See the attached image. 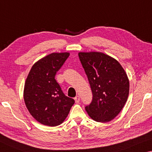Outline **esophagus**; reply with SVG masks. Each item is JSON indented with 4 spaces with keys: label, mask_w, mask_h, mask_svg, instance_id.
Returning a JSON list of instances; mask_svg holds the SVG:
<instances>
[{
    "label": "esophagus",
    "mask_w": 152,
    "mask_h": 152,
    "mask_svg": "<svg viewBox=\"0 0 152 152\" xmlns=\"http://www.w3.org/2000/svg\"><path fill=\"white\" fill-rule=\"evenodd\" d=\"M75 101L76 103H78V102H79V100H80V96H79V95L76 96L75 97Z\"/></svg>",
    "instance_id": "34e87169"
}]
</instances>
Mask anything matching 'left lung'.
<instances>
[{
	"instance_id": "left-lung-1",
	"label": "left lung",
	"mask_w": 152,
	"mask_h": 152,
	"mask_svg": "<svg viewBox=\"0 0 152 152\" xmlns=\"http://www.w3.org/2000/svg\"><path fill=\"white\" fill-rule=\"evenodd\" d=\"M78 55L93 95L86 110L96 122H110L128 99L130 85L126 73L118 61L104 53L79 52Z\"/></svg>"
}]
</instances>
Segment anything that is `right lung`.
I'll return each mask as SVG.
<instances>
[{
  "label": "right lung",
  "instance_id": "right-lung-1",
  "mask_svg": "<svg viewBox=\"0 0 152 152\" xmlns=\"http://www.w3.org/2000/svg\"><path fill=\"white\" fill-rule=\"evenodd\" d=\"M69 55L68 52L50 53L34 63L28 75L24 89L26 106L43 125L61 124L75 103L73 99L64 95L55 79Z\"/></svg>",
  "mask_w": 152,
  "mask_h": 152
}]
</instances>
